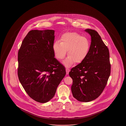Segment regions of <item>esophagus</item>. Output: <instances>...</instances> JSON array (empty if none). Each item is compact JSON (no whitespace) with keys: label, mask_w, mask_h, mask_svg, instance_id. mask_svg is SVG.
Here are the masks:
<instances>
[{"label":"esophagus","mask_w":126,"mask_h":126,"mask_svg":"<svg viewBox=\"0 0 126 126\" xmlns=\"http://www.w3.org/2000/svg\"><path fill=\"white\" fill-rule=\"evenodd\" d=\"M66 74H69V71H70V70L68 68H66Z\"/></svg>","instance_id":"1"}]
</instances>
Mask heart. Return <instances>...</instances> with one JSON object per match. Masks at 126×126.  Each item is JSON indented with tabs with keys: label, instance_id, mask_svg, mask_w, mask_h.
I'll use <instances>...</instances> for the list:
<instances>
[{
	"label": "heart",
	"instance_id": "obj_1",
	"mask_svg": "<svg viewBox=\"0 0 126 126\" xmlns=\"http://www.w3.org/2000/svg\"><path fill=\"white\" fill-rule=\"evenodd\" d=\"M90 43L87 38L76 32H67L62 35L61 42L54 43L53 49L56 58L62 60L67 51L68 57L64 61L66 66L69 67L74 62L79 64L84 60L90 50Z\"/></svg>",
	"mask_w": 126,
	"mask_h": 126
}]
</instances>
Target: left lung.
Returning <instances> with one entry per match:
<instances>
[{
	"label": "left lung",
	"mask_w": 126,
	"mask_h": 126,
	"mask_svg": "<svg viewBox=\"0 0 126 126\" xmlns=\"http://www.w3.org/2000/svg\"><path fill=\"white\" fill-rule=\"evenodd\" d=\"M91 36L88 54L83 62L73 67L69 76L73 79L71 89L78 101L89 102L95 100L102 93L110 73L109 52L98 32L85 30Z\"/></svg>",
	"instance_id": "obj_1"
}]
</instances>
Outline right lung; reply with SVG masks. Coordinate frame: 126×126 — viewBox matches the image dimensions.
<instances>
[{
  "instance_id": "right-lung-1",
  "label": "right lung",
  "mask_w": 126,
  "mask_h": 126,
  "mask_svg": "<svg viewBox=\"0 0 126 126\" xmlns=\"http://www.w3.org/2000/svg\"><path fill=\"white\" fill-rule=\"evenodd\" d=\"M54 33L52 30H31L18 52L19 81L31 98L42 103L54 96L66 74L65 67L54 58Z\"/></svg>"
}]
</instances>
